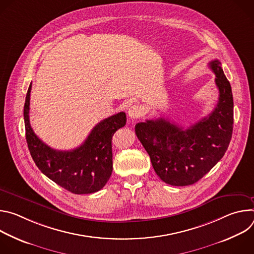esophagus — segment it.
I'll return each instance as SVG.
<instances>
[{
  "mask_svg": "<svg viewBox=\"0 0 254 254\" xmlns=\"http://www.w3.org/2000/svg\"><path fill=\"white\" fill-rule=\"evenodd\" d=\"M143 114V110L142 107L139 106V105H131L129 108H128V117L131 119V120H136V119H139Z\"/></svg>",
  "mask_w": 254,
  "mask_h": 254,
  "instance_id": "34e87169",
  "label": "esophagus"
}]
</instances>
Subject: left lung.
<instances>
[{"label":"left lung","mask_w":254,"mask_h":254,"mask_svg":"<svg viewBox=\"0 0 254 254\" xmlns=\"http://www.w3.org/2000/svg\"><path fill=\"white\" fill-rule=\"evenodd\" d=\"M219 98L214 111L187 129L159 118L135 125V134L151 158L153 168L165 183L192 185L224 156L233 130V96L221 62L209 63Z\"/></svg>","instance_id":"8db88e82"}]
</instances>
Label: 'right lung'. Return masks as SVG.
I'll use <instances>...</instances> for the list:
<instances>
[{
	"label": "right lung",
	"instance_id": "right-lung-1",
	"mask_svg": "<svg viewBox=\"0 0 254 254\" xmlns=\"http://www.w3.org/2000/svg\"><path fill=\"white\" fill-rule=\"evenodd\" d=\"M31 88L30 84L24 105V121L28 148L36 166L53 182L73 194H90L102 189L113 172V135L126 126V114L119 113L101 121L80 147L72 151H56L43 142L31 127Z\"/></svg>",
	"mask_w": 254,
	"mask_h": 254
}]
</instances>
